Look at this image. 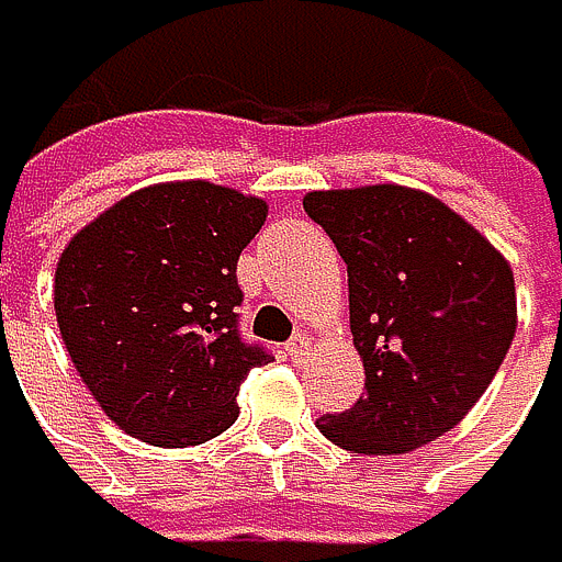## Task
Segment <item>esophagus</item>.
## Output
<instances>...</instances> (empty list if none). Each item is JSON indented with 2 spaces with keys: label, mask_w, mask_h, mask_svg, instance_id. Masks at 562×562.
I'll return each mask as SVG.
<instances>
[{
  "label": "esophagus",
  "mask_w": 562,
  "mask_h": 562,
  "mask_svg": "<svg viewBox=\"0 0 562 562\" xmlns=\"http://www.w3.org/2000/svg\"><path fill=\"white\" fill-rule=\"evenodd\" d=\"M307 349H311V342H307L304 336H296V339L286 342V357H290V360H304V357H307Z\"/></svg>",
  "instance_id": "obj_1"
}]
</instances>
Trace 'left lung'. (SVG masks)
Listing matches in <instances>:
<instances>
[{"instance_id":"8db88e82","label":"left lung","mask_w":562,"mask_h":562,"mask_svg":"<svg viewBox=\"0 0 562 562\" xmlns=\"http://www.w3.org/2000/svg\"><path fill=\"white\" fill-rule=\"evenodd\" d=\"M349 272L357 405L318 430L352 454H405L458 427L501 370L518 296L507 258L445 202L402 184L307 192Z\"/></svg>"}]
</instances>
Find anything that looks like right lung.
Masks as SVG:
<instances>
[{"mask_svg":"<svg viewBox=\"0 0 562 562\" xmlns=\"http://www.w3.org/2000/svg\"><path fill=\"white\" fill-rule=\"evenodd\" d=\"M269 205L210 181L149 184L79 231L55 269L72 367L128 437L202 445L237 419V387L269 363L237 331V258Z\"/></svg>","mask_w":562,"mask_h":562,"instance_id":"obj_1","label":"right lung"}]
</instances>
